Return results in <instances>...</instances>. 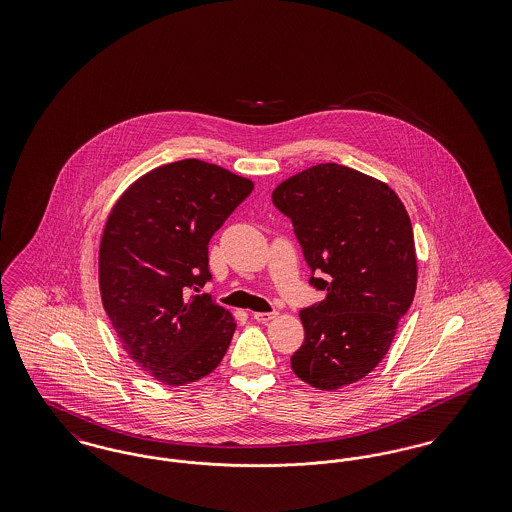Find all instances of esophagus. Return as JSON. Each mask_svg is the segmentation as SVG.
<instances>
[{
  "label": "esophagus",
  "mask_w": 512,
  "mask_h": 512,
  "mask_svg": "<svg viewBox=\"0 0 512 512\" xmlns=\"http://www.w3.org/2000/svg\"><path fill=\"white\" fill-rule=\"evenodd\" d=\"M278 317V313H253V318L257 320V322H268V320H272V318Z\"/></svg>",
  "instance_id": "obj_1"
}]
</instances>
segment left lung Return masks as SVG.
Segmentation results:
<instances>
[{
  "instance_id": "8db88e82",
  "label": "left lung",
  "mask_w": 512,
  "mask_h": 512,
  "mask_svg": "<svg viewBox=\"0 0 512 512\" xmlns=\"http://www.w3.org/2000/svg\"><path fill=\"white\" fill-rule=\"evenodd\" d=\"M288 215L311 284L326 297L299 313L305 341L292 370L322 391L345 388L382 363L416 292V249L409 213L378 178L322 163L272 192Z\"/></svg>"
}]
</instances>
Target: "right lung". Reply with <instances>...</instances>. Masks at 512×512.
I'll list each match as a JSON object with an SVG mask.
<instances>
[{
    "instance_id": "add662e5",
    "label": "right lung",
    "mask_w": 512,
    "mask_h": 512,
    "mask_svg": "<svg viewBox=\"0 0 512 512\" xmlns=\"http://www.w3.org/2000/svg\"><path fill=\"white\" fill-rule=\"evenodd\" d=\"M253 182L199 159L157 167L115 201L99 242L101 303L126 355L165 386L220 365L236 320L199 292L209 240Z\"/></svg>"
}]
</instances>
